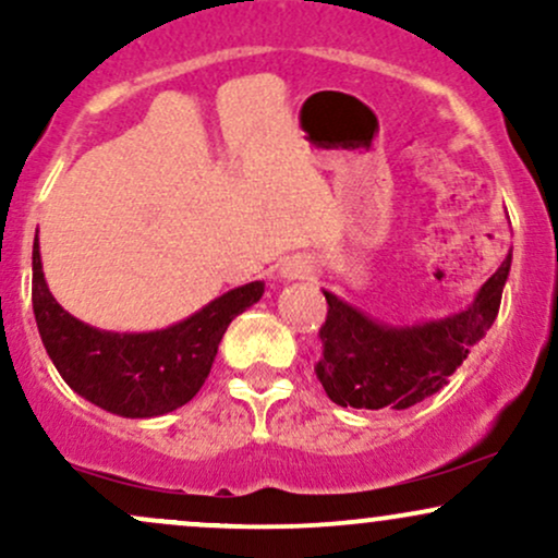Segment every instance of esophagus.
I'll use <instances>...</instances> for the list:
<instances>
[{"mask_svg": "<svg viewBox=\"0 0 558 558\" xmlns=\"http://www.w3.org/2000/svg\"><path fill=\"white\" fill-rule=\"evenodd\" d=\"M312 275V265L301 257H291L280 265V278L283 280H304Z\"/></svg>", "mask_w": 558, "mask_h": 558, "instance_id": "esophagus-1", "label": "esophagus"}]
</instances>
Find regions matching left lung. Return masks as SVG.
Returning <instances> with one entry per match:
<instances>
[{
  "label": "left lung",
  "mask_w": 558,
  "mask_h": 558,
  "mask_svg": "<svg viewBox=\"0 0 558 558\" xmlns=\"http://www.w3.org/2000/svg\"><path fill=\"white\" fill-rule=\"evenodd\" d=\"M509 270L511 252L464 310L412 325L383 323L323 291L328 319L315 373L328 399L354 409H409L430 399L490 330Z\"/></svg>",
  "instance_id": "1"
}]
</instances>
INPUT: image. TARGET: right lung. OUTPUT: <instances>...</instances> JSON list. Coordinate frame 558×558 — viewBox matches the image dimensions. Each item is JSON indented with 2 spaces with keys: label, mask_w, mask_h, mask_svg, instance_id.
<instances>
[{
  "label": "right lung",
  "mask_w": 558,
  "mask_h": 558,
  "mask_svg": "<svg viewBox=\"0 0 558 558\" xmlns=\"http://www.w3.org/2000/svg\"><path fill=\"white\" fill-rule=\"evenodd\" d=\"M265 283L222 293L181 323L146 332L99 330L57 304L34 239V315L49 360L75 393L105 412L149 420L189 403L207 380L222 332L257 304Z\"/></svg>",
  "instance_id": "right-lung-1"
}]
</instances>
